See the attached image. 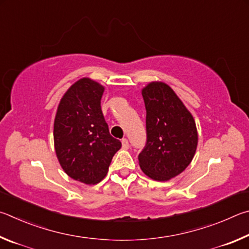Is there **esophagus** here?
I'll return each instance as SVG.
<instances>
[{"label": "esophagus", "mask_w": 249, "mask_h": 249, "mask_svg": "<svg viewBox=\"0 0 249 249\" xmlns=\"http://www.w3.org/2000/svg\"><path fill=\"white\" fill-rule=\"evenodd\" d=\"M121 143H122V149H124V150L129 149V142H128L127 139H122Z\"/></svg>", "instance_id": "1"}]
</instances>
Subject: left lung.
Returning <instances> with one entry per match:
<instances>
[{
	"label": "left lung",
	"instance_id": "left-lung-1",
	"mask_svg": "<svg viewBox=\"0 0 249 249\" xmlns=\"http://www.w3.org/2000/svg\"><path fill=\"white\" fill-rule=\"evenodd\" d=\"M146 109V144L139 165L147 177L167 181L193 160L198 131L191 112L166 83L154 81L142 89Z\"/></svg>",
	"mask_w": 249,
	"mask_h": 249
}]
</instances>
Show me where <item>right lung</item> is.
Returning a JSON list of instances; mask_svg holds the SVG:
<instances>
[{"mask_svg": "<svg viewBox=\"0 0 249 249\" xmlns=\"http://www.w3.org/2000/svg\"><path fill=\"white\" fill-rule=\"evenodd\" d=\"M105 87L83 77L69 87L56 109L53 141L56 158L69 177L95 185L107 175L121 142L109 133L100 107Z\"/></svg>", "mask_w": 249, "mask_h": 249, "instance_id": "obj_1", "label": "right lung"}]
</instances>
